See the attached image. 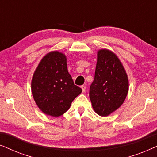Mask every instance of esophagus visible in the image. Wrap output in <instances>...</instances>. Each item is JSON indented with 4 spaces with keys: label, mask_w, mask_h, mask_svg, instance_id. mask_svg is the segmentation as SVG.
I'll return each instance as SVG.
<instances>
[{
    "label": "esophagus",
    "mask_w": 157,
    "mask_h": 157,
    "mask_svg": "<svg viewBox=\"0 0 157 157\" xmlns=\"http://www.w3.org/2000/svg\"><path fill=\"white\" fill-rule=\"evenodd\" d=\"M81 89H82V91L83 92H85L86 91V86L82 85L81 86Z\"/></svg>",
    "instance_id": "esophagus-1"
}]
</instances>
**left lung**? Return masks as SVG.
Returning <instances> with one entry per match:
<instances>
[{
  "label": "left lung",
  "instance_id": "obj_1",
  "mask_svg": "<svg viewBox=\"0 0 157 157\" xmlns=\"http://www.w3.org/2000/svg\"><path fill=\"white\" fill-rule=\"evenodd\" d=\"M97 63L89 97L94 111L106 117L119 109L127 95L128 81L119 59L107 49L98 52Z\"/></svg>",
  "mask_w": 157,
  "mask_h": 157
}]
</instances>
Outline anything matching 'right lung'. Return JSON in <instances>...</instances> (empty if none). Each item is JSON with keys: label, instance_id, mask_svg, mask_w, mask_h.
<instances>
[{"label": "right lung", "instance_id": "obj_1", "mask_svg": "<svg viewBox=\"0 0 157 157\" xmlns=\"http://www.w3.org/2000/svg\"><path fill=\"white\" fill-rule=\"evenodd\" d=\"M31 90L38 108L54 117L66 112L82 91L68 74L66 56L58 51L43 58L32 78Z\"/></svg>", "mask_w": 157, "mask_h": 157}]
</instances>
